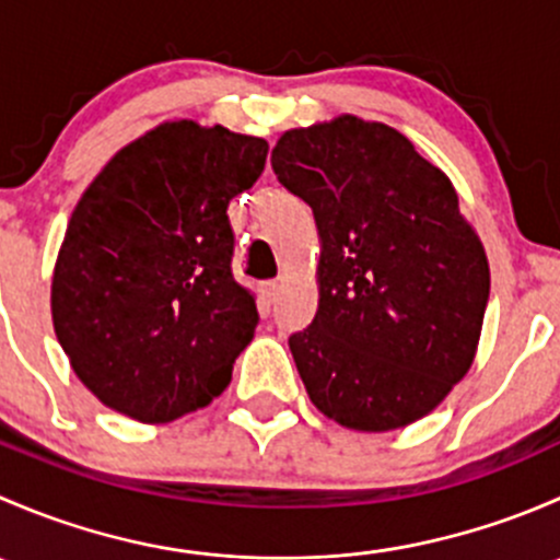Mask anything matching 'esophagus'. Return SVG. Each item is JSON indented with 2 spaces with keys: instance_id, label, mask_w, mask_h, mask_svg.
<instances>
[{
  "instance_id": "obj_1",
  "label": "esophagus",
  "mask_w": 560,
  "mask_h": 560,
  "mask_svg": "<svg viewBox=\"0 0 560 560\" xmlns=\"http://www.w3.org/2000/svg\"><path fill=\"white\" fill-rule=\"evenodd\" d=\"M279 281H265L262 284V298H265V303H273L276 298H279Z\"/></svg>"
}]
</instances>
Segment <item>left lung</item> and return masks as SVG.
<instances>
[{
    "label": "left lung",
    "mask_w": 560,
    "mask_h": 560,
    "mask_svg": "<svg viewBox=\"0 0 560 560\" xmlns=\"http://www.w3.org/2000/svg\"><path fill=\"white\" fill-rule=\"evenodd\" d=\"M270 165L312 206L322 246L316 316L290 336L308 398L352 431L411 425L468 374L490 295L453 180L349 113L284 132Z\"/></svg>",
    "instance_id": "8db88e82"
}]
</instances>
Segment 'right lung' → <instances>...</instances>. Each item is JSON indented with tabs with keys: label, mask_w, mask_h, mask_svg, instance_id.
<instances>
[{
	"label": "right lung",
	"mask_w": 560,
	"mask_h": 560,
	"mask_svg": "<svg viewBox=\"0 0 560 560\" xmlns=\"http://www.w3.org/2000/svg\"><path fill=\"white\" fill-rule=\"evenodd\" d=\"M265 156L262 138L165 121L124 145L78 200L50 314L72 371L107 409L171 422L230 385L259 314L230 268L228 206Z\"/></svg>",
	"instance_id": "add662e5"
}]
</instances>
